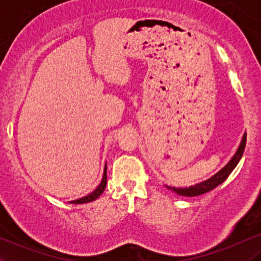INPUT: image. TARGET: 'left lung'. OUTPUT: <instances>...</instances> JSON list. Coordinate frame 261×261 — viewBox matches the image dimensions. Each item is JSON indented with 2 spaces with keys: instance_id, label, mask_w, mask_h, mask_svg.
<instances>
[{
  "instance_id": "obj_1",
  "label": "left lung",
  "mask_w": 261,
  "mask_h": 261,
  "mask_svg": "<svg viewBox=\"0 0 261 261\" xmlns=\"http://www.w3.org/2000/svg\"><path fill=\"white\" fill-rule=\"evenodd\" d=\"M245 143H247V135H244L243 139H242L241 145H239L238 149H237L236 154L233 155L232 160H230L228 163H227L226 167H223L220 172L216 173L214 176L207 179V180L199 182V184L193 185V187H189V188H172V187H167V189H169L170 191L173 193L178 194L180 196H197V195H202V194L208 193L211 191L212 189H215L216 187H218L220 184L226 180L228 178V175L232 173V170L236 168L238 162L241 161L242 155H243L244 148H245Z\"/></svg>"
}]
</instances>
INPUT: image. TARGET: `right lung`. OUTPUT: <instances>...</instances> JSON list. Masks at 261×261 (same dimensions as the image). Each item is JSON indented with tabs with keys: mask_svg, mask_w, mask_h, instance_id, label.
Returning <instances> with one entry per match:
<instances>
[{
	"mask_svg": "<svg viewBox=\"0 0 261 261\" xmlns=\"http://www.w3.org/2000/svg\"><path fill=\"white\" fill-rule=\"evenodd\" d=\"M106 187H107V168H106V172H104L103 179H101L99 187L95 189V190L93 191L92 194H89V195L82 197V199H79V200H74V201H71V203H87V202L94 201L95 199H98V197L101 195V193H103L104 189H106Z\"/></svg>",
	"mask_w": 261,
	"mask_h": 261,
	"instance_id": "add662e5",
	"label": "right lung"
}]
</instances>
